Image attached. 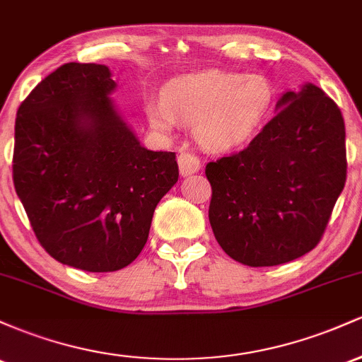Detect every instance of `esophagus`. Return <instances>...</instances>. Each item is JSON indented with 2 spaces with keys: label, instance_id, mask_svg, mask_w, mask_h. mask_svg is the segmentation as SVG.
I'll list each match as a JSON object with an SVG mask.
<instances>
[{
  "label": "esophagus",
  "instance_id": "1",
  "mask_svg": "<svg viewBox=\"0 0 362 362\" xmlns=\"http://www.w3.org/2000/svg\"><path fill=\"white\" fill-rule=\"evenodd\" d=\"M178 168H180V173L184 177L192 175V173H197L201 170V160L194 153L182 151L178 155Z\"/></svg>",
  "mask_w": 362,
  "mask_h": 362
}]
</instances>
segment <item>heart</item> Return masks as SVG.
<instances>
[{"instance_id":"b5f03b06","label":"heart","mask_w":362,"mask_h":362,"mask_svg":"<svg viewBox=\"0 0 362 362\" xmlns=\"http://www.w3.org/2000/svg\"><path fill=\"white\" fill-rule=\"evenodd\" d=\"M274 95L272 83L262 74L207 71L167 83L161 100L146 102L144 110L156 131L172 134L184 122L195 126L202 146L226 151L259 131Z\"/></svg>"}]
</instances>
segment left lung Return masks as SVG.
I'll return each mask as SVG.
<instances>
[{
	"label": "left lung",
	"mask_w": 362,
	"mask_h": 362,
	"mask_svg": "<svg viewBox=\"0 0 362 362\" xmlns=\"http://www.w3.org/2000/svg\"><path fill=\"white\" fill-rule=\"evenodd\" d=\"M277 110L247 148L206 165L213 233L231 259L250 267L313 250L347 178L337 103L308 83L286 91Z\"/></svg>",
	"instance_id": "obj_1"
}]
</instances>
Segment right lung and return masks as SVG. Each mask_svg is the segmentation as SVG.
<instances>
[{"instance_id": "obj_1", "label": "right lung", "mask_w": 362, "mask_h": 362, "mask_svg": "<svg viewBox=\"0 0 362 362\" xmlns=\"http://www.w3.org/2000/svg\"><path fill=\"white\" fill-rule=\"evenodd\" d=\"M103 64L66 62L18 107L13 184L52 259L114 272L146 245L153 213L177 184L175 153L149 151L109 95Z\"/></svg>"}]
</instances>
